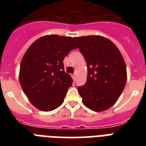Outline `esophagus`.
I'll return each instance as SVG.
<instances>
[{
	"instance_id": "esophagus-1",
	"label": "esophagus",
	"mask_w": 146,
	"mask_h": 146,
	"mask_svg": "<svg viewBox=\"0 0 146 146\" xmlns=\"http://www.w3.org/2000/svg\"><path fill=\"white\" fill-rule=\"evenodd\" d=\"M72 77H73V80H76V74H73V75H72Z\"/></svg>"
}]
</instances>
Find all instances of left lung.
I'll return each instance as SVG.
<instances>
[{
  "label": "left lung",
  "instance_id": "8db88e82",
  "mask_svg": "<svg viewBox=\"0 0 146 146\" xmlns=\"http://www.w3.org/2000/svg\"><path fill=\"white\" fill-rule=\"evenodd\" d=\"M86 62L87 80L78 88L82 103L88 108L101 112L118 100L127 80V66L119 49L101 35L74 37Z\"/></svg>",
  "mask_w": 146,
  "mask_h": 146
}]
</instances>
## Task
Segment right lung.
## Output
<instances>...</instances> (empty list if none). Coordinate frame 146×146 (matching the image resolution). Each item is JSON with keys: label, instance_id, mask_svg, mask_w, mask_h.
<instances>
[{"label": "right lung", "instance_id": "obj_1", "mask_svg": "<svg viewBox=\"0 0 146 146\" xmlns=\"http://www.w3.org/2000/svg\"><path fill=\"white\" fill-rule=\"evenodd\" d=\"M77 48L73 38L48 35L38 38L21 60L19 80L29 101L37 109L50 111L60 106L73 80L63 61Z\"/></svg>", "mask_w": 146, "mask_h": 146}]
</instances>
